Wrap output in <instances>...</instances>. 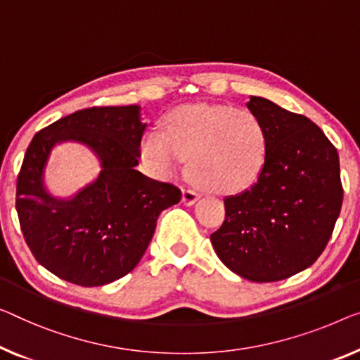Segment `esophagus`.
Masks as SVG:
<instances>
[{
	"mask_svg": "<svg viewBox=\"0 0 360 360\" xmlns=\"http://www.w3.org/2000/svg\"><path fill=\"white\" fill-rule=\"evenodd\" d=\"M198 195L197 192H194L192 189H184L182 191V203H184V205H187V207H191V205H194V203L198 200Z\"/></svg>",
	"mask_w": 360,
	"mask_h": 360,
	"instance_id": "1",
	"label": "esophagus"
}]
</instances>
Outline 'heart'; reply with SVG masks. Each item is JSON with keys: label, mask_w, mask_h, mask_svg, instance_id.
Returning a JSON list of instances; mask_svg holds the SVG:
<instances>
[{"label": "heart", "mask_w": 360, "mask_h": 360, "mask_svg": "<svg viewBox=\"0 0 360 360\" xmlns=\"http://www.w3.org/2000/svg\"><path fill=\"white\" fill-rule=\"evenodd\" d=\"M143 162L168 179L187 160L191 178L218 194L248 189L266 163L268 136L255 112L228 105H186L171 111L165 132L150 129L141 143Z\"/></svg>", "instance_id": "1"}]
</instances>
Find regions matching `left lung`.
I'll return each instance as SVG.
<instances>
[{
  "label": "left lung",
  "instance_id": "1",
  "mask_svg": "<svg viewBox=\"0 0 360 360\" xmlns=\"http://www.w3.org/2000/svg\"><path fill=\"white\" fill-rule=\"evenodd\" d=\"M265 124V168L249 189L224 198L226 217L210 236L219 260L255 283L286 280L319 259L341 212L340 157L309 117L250 96Z\"/></svg>",
  "mask_w": 360,
  "mask_h": 360
}]
</instances>
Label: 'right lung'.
Returning <instances> with one entry per match:
<instances>
[{
	"label": "right lung",
	"instance_id": "obj_1",
	"mask_svg": "<svg viewBox=\"0 0 360 360\" xmlns=\"http://www.w3.org/2000/svg\"><path fill=\"white\" fill-rule=\"evenodd\" d=\"M147 124L141 106H94L37 132L18 176L20 229L37 262L79 286H103L132 271L153 238L158 214L181 200L168 182L136 169ZM79 141L101 160L97 179L72 198L51 196L44 168L56 143Z\"/></svg>",
	"mask_w": 360,
	"mask_h": 360
}]
</instances>
